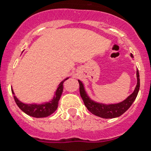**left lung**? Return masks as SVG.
<instances>
[{"label": "left lung", "mask_w": 151, "mask_h": 151, "mask_svg": "<svg viewBox=\"0 0 151 151\" xmlns=\"http://www.w3.org/2000/svg\"><path fill=\"white\" fill-rule=\"evenodd\" d=\"M131 57L133 58L132 54H131ZM136 77H137V85L134 92L126 99L117 104H103V103L94 102L88 96L82 82L81 81H78L79 86H80L79 90H80L81 96L82 98L85 106L93 114L96 115L98 117H103V118H114V117H119L131 106L138 95L139 85H140L139 74L138 70L136 71Z\"/></svg>", "instance_id": "left-lung-1"}]
</instances>
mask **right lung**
I'll return each mask as SVG.
<instances>
[{
	"label": "right lung",
	"mask_w": 151,
	"mask_h": 151,
	"mask_svg": "<svg viewBox=\"0 0 151 151\" xmlns=\"http://www.w3.org/2000/svg\"><path fill=\"white\" fill-rule=\"evenodd\" d=\"M66 79H68V78H66ZM66 79H65L63 81H62L59 84L53 99L48 103H43V104H25V103L19 100L15 97V96H14V99H15L18 106L27 114L29 115L31 117H37V118L48 117L52 114H53L58 108L59 99L61 97L63 90V84ZM12 92L13 95H15L13 90H12Z\"/></svg>",
	"instance_id": "1"
}]
</instances>
